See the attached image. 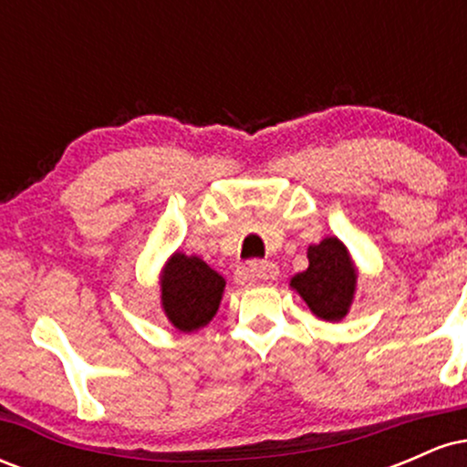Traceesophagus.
Wrapping results in <instances>:
<instances>
[{
  "label": "esophagus",
  "mask_w": 467,
  "mask_h": 467,
  "mask_svg": "<svg viewBox=\"0 0 467 467\" xmlns=\"http://www.w3.org/2000/svg\"><path fill=\"white\" fill-rule=\"evenodd\" d=\"M276 275L278 267L272 261H252L245 267V276L252 278V281H270V278H276Z\"/></svg>",
  "instance_id": "obj_1"
}]
</instances>
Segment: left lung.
Here are the masks:
<instances>
[{
    "label": "left lung",
    "mask_w": 467,
    "mask_h": 467,
    "mask_svg": "<svg viewBox=\"0 0 467 467\" xmlns=\"http://www.w3.org/2000/svg\"><path fill=\"white\" fill-rule=\"evenodd\" d=\"M309 267L292 278V285L309 305L318 318L342 320L349 312L356 292V270L342 241L336 237L323 239L318 245H309Z\"/></svg>",
    "instance_id": "left-lung-1"
}]
</instances>
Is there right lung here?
I'll list each match as a JSON object with an SVG mask.
<instances>
[{
	"label": "right lung",
	"mask_w": 467,
	"mask_h": 467,
	"mask_svg": "<svg viewBox=\"0 0 467 467\" xmlns=\"http://www.w3.org/2000/svg\"><path fill=\"white\" fill-rule=\"evenodd\" d=\"M226 281L200 256L175 252L162 275V305L180 331H195L217 314Z\"/></svg>",
	"instance_id": "add662e5"
}]
</instances>
